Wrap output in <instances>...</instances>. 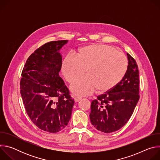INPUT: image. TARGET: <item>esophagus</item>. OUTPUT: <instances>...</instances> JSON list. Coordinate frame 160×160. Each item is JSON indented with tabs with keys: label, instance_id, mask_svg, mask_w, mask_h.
<instances>
[{
	"label": "esophagus",
	"instance_id": "34e87169",
	"mask_svg": "<svg viewBox=\"0 0 160 160\" xmlns=\"http://www.w3.org/2000/svg\"><path fill=\"white\" fill-rule=\"evenodd\" d=\"M82 99V98L81 97H78V96L75 97V102H78V101H80Z\"/></svg>",
	"mask_w": 160,
	"mask_h": 160
}]
</instances>
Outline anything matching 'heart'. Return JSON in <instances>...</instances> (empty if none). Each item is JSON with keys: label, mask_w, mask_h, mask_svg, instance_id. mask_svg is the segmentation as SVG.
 <instances>
[{"label": "heart", "mask_w": 160, "mask_h": 160, "mask_svg": "<svg viewBox=\"0 0 160 160\" xmlns=\"http://www.w3.org/2000/svg\"><path fill=\"white\" fill-rule=\"evenodd\" d=\"M127 69L125 56L115 48L105 45H89L82 48L77 56L68 55L62 64L65 79L72 85V92L88 96L98 89L105 92L115 87Z\"/></svg>", "instance_id": "b5f03b06"}]
</instances>
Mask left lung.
<instances>
[{
    "label": "left lung",
    "instance_id": "obj_1",
    "mask_svg": "<svg viewBox=\"0 0 160 160\" xmlns=\"http://www.w3.org/2000/svg\"><path fill=\"white\" fill-rule=\"evenodd\" d=\"M127 55L128 67L122 80L91 103V123L102 132L111 133L123 127L139 99L138 66L129 54Z\"/></svg>",
    "mask_w": 160,
    "mask_h": 160
}]
</instances>
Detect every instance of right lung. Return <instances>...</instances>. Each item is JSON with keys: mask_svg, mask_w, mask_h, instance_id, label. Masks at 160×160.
Returning <instances> with one entry per match:
<instances>
[{"mask_svg": "<svg viewBox=\"0 0 160 160\" xmlns=\"http://www.w3.org/2000/svg\"><path fill=\"white\" fill-rule=\"evenodd\" d=\"M68 40L46 43L32 53L22 71L20 92L28 117L40 129L50 133L69 122L74 99L59 77L60 49Z\"/></svg>", "mask_w": 160, "mask_h": 160, "instance_id": "obj_1", "label": "right lung"}]
</instances>
